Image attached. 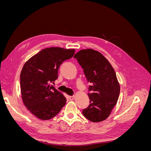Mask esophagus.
Returning a JSON list of instances; mask_svg holds the SVG:
<instances>
[{"label":"esophagus","instance_id":"esophagus-1","mask_svg":"<svg viewBox=\"0 0 151 151\" xmlns=\"http://www.w3.org/2000/svg\"><path fill=\"white\" fill-rule=\"evenodd\" d=\"M75 98V96H68V99H69L70 101H72Z\"/></svg>","mask_w":151,"mask_h":151}]
</instances>
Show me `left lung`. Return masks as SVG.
Returning <instances> with one entry per match:
<instances>
[{"mask_svg": "<svg viewBox=\"0 0 151 151\" xmlns=\"http://www.w3.org/2000/svg\"><path fill=\"white\" fill-rule=\"evenodd\" d=\"M83 68L91 83L88 93L89 106L83 115L93 122L105 120L117 103L120 86L112 65L103 55L93 49H84L74 56Z\"/></svg>", "mask_w": 151, "mask_h": 151, "instance_id": "obj_1", "label": "left lung"}]
</instances>
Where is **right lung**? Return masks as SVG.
<instances>
[{
	"label": "right lung",
	"mask_w": 151,
	"mask_h": 151,
	"mask_svg": "<svg viewBox=\"0 0 151 151\" xmlns=\"http://www.w3.org/2000/svg\"><path fill=\"white\" fill-rule=\"evenodd\" d=\"M74 53V49L47 48L24 64L20 75L22 102L39 119H52L65 105L66 98L50 83L58 78V70L62 63L71 58Z\"/></svg>",
	"instance_id": "1"
}]
</instances>
